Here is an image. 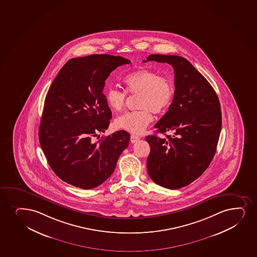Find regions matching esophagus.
<instances>
[{
	"instance_id": "1",
	"label": "esophagus",
	"mask_w": 257,
	"mask_h": 257,
	"mask_svg": "<svg viewBox=\"0 0 257 257\" xmlns=\"http://www.w3.org/2000/svg\"><path fill=\"white\" fill-rule=\"evenodd\" d=\"M140 138L138 136H135V135H132L131 136V142L132 143H136L137 141H139Z\"/></svg>"
}]
</instances>
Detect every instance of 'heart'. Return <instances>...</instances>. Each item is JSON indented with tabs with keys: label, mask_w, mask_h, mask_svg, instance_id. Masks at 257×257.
Listing matches in <instances>:
<instances>
[{
	"label": "heart",
	"mask_w": 257,
	"mask_h": 257,
	"mask_svg": "<svg viewBox=\"0 0 257 257\" xmlns=\"http://www.w3.org/2000/svg\"><path fill=\"white\" fill-rule=\"evenodd\" d=\"M125 91L130 94H139L138 107L140 110L126 112L116 118L115 126L133 134H141L156 114L164 112L172 103L175 88L170 79L149 69H140L123 79ZM106 103L112 112H119L126 103V93L110 88L105 93Z\"/></svg>",
	"instance_id": "heart-1"
}]
</instances>
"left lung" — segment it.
Returning a JSON list of instances; mask_svg holds the SVG:
<instances>
[{
	"mask_svg": "<svg viewBox=\"0 0 257 257\" xmlns=\"http://www.w3.org/2000/svg\"><path fill=\"white\" fill-rule=\"evenodd\" d=\"M148 61L172 65L175 90L168 112L154 125L166 138L154 134L145 139L151 147L147 170L157 184L177 189L199 178L214 157L222 126L220 103L208 81L186 58L155 54L144 62Z\"/></svg>",
	"mask_w": 257,
	"mask_h": 257,
	"instance_id": "1",
	"label": "left lung"
}]
</instances>
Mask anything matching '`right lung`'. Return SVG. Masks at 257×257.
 Masks as SVG:
<instances>
[{
	"label": "right lung",
	"instance_id": "obj_1",
	"mask_svg": "<svg viewBox=\"0 0 257 257\" xmlns=\"http://www.w3.org/2000/svg\"><path fill=\"white\" fill-rule=\"evenodd\" d=\"M131 61L112 55L72 58L59 70L46 94L39 131L49 165L62 181L82 189L102 184L114 171L130 134L118 131L94 141L108 128L112 112L105 81Z\"/></svg>",
	"mask_w": 257,
	"mask_h": 257
}]
</instances>
